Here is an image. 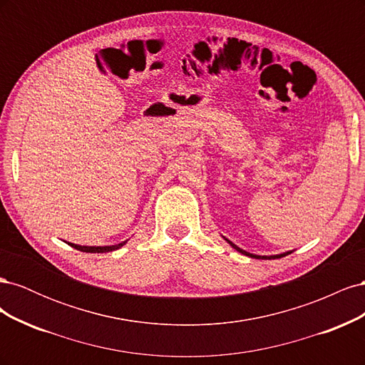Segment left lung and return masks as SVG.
I'll list each match as a JSON object with an SVG mask.
<instances>
[{
  "label": "left lung",
  "instance_id": "8db88e82",
  "mask_svg": "<svg viewBox=\"0 0 365 365\" xmlns=\"http://www.w3.org/2000/svg\"><path fill=\"white\" fill-rule=\"evenodd\" d=\"M228 244L233 247L236 251H239V252H242V254H245V256H248V257H254V259H268V260H271V259H280V257H284V256H288V254H291L292 251H286V252H282V254H275V256H257V254H251V252H248V251H245V250H242V248H239L237 245H235L233 242L231 240H228L227 237H224Z\"/></svg>",
  "mask_w": 365,
  "mask_h": 365
}]
</instances>
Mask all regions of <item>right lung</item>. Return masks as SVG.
Returning <instances> with one entry per match:
<instances>
[{
  "instance_id": "add662e5",
  "label": "right lung",
  "mask_w": 365,
  "mask_h": 365,
  "mask_svg": "<svg viewBox=\"0 0 365 365\" xmlns=\"http://www.w3.org/2000/svg\"><path fill=\"white\" fill-rule=\"evenodd\" d=\"M128 240L121 242V244H117V245H106V247H86V245H76V244H71V242H67L68 245H71L73 248L79 250V251H83V252H109V251H115L118 248L123 247L126 244Z\"/></svg>"
}]
</instances>
